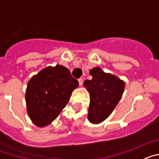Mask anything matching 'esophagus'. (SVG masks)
I'll list each match as a JSON object with an SVG mask.
<instances>
[{
  "label": "esophagus",
  "mask_w": 159,
  "mask_h": 159,
  "mask_svg": "<svg viewBox=\"0 0 159 159\" xmlns=\"http://www.w3.org/2000/svg\"><path fill=\"white\" fill-rule=\"evenodd\" d=\"M78 81H79V85H80V86H82V84H83V80H82V79H79Z\"/></svg>",
  "instance_id": "esophagus-1"
}]
</instances>
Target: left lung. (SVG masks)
<instances>
[{
    "label": "left lung",
    "mask_w": 159,
    "mask_h": 159,
    "mask_svg": "<svg viewBox=\"0 0 159 159\" xmlns=\"http://www.w3.org/2000/svg\"><path fill=\"white\" fill-rule=\"evenodd\" d=\"M91 80L84 81L90 93L88 119L94 124L102 122L110 116L124 91L125 84L119 78L103 72L99 67L90 71Z\"/></svg>",
    "instance_id": "left-lung-1"
}]
</instances>
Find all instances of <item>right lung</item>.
<instances>
[{
    "instance_id": "right-lung-1",
    "label": "right lung",
    "mask_w": 159,
    "mask_h": 159,
    "mask_svg": "<svg viewBox=\"0 0 159 159\" xmlns=\"http://www.w3.org/2000/svg\"><path fill=\"white\" fill-rule=\"evenodd\" d=\"M79 82L67 67H48L29 80L26 90L28 114L38 127L50 124L69 101Z\"/></svg>"
}]
</instances>
